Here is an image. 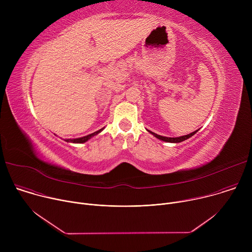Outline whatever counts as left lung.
<instances>
[{"instance_id":"left-lung-1","label":"left lung","mask_w":252,"mask_h":252,"mask_svg":"<svg viewBox=\"0 0 252 252\" xmlns=\"http://www.w3.org/2000/svg\"><path fill=\"white\" fill-rule=\"evenodd\" d=\"M148 131L151 132L153 135H155L157 138H158V139H160V140H162V141H166V142H175V143H176V142H182V141H184V140H186V139L191 137L193 134H195V133L198 131V129H197V130H194L193 132H191V133H189V134L183 135V136H178V137H166V136H162V135L157 134V133H155V132H153V131H151V130H149V129H148Z\"/></svg>"}]
</instances>
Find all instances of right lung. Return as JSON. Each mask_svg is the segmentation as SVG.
Listing matches in <instances>:
<instances>
[{
	"label": "right lung",
	"mask_w": 252,
	"mask_h": 252,
	"mask_svg": "<svg viewBox=\"0 0 252 252\" xmlns=\"http://www.w3.org/2000/svg\"><path fill=\"white\" fill-rule=\"evenodd\" d=\"M103 128H104V127H102V128H100L99 130L94 131V132H93V133H91V134H89V135L83 136V137H79V138H68V139H64V140L67 141V142H73V143H84V142L88 141L90 138H92L93 136H94V135H96L97 133H99Z\"/></svg>",
	"instance_id": "obj_1"
}]
</instances>
